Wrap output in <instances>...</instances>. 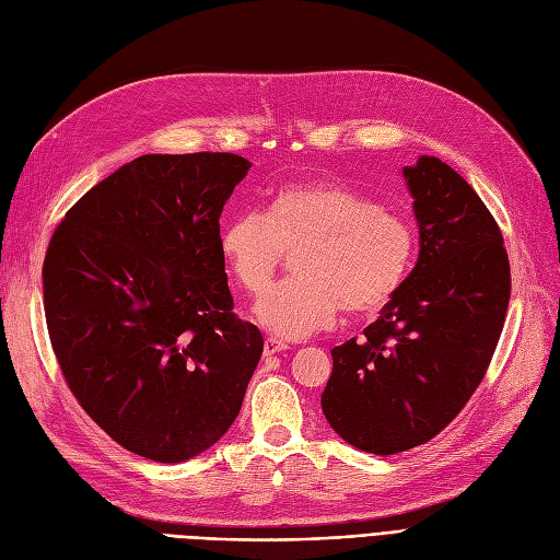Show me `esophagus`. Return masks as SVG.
I'll return each mask as SVG.
<instances>
[{
    "mask_svg": "<svg viewBox=\"0 0 560 560\" xmlns=\"http://www.w3.org/2000/svg\"><path fill=\"white\" fill-rule=\"evenodd\" d=\"M287 342H282V340H278V338H266L264 340V357L268 359V357H273V354H280V352H284L287 350Z\"/></svg>",
    "mask_w": 560,
    "mask_h": 560,
    "instance_id": "34e87169",
    "label": "esophagus"
}]
</instances>
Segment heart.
Here are the masks:
<instances>
[{
	"instance_id": "1",
	"label": "heart",
	"mask_w": 560,
	"mask_h": 560,
	"mask_svg": "<svg viewBox=\"0 0 560 560\" xmlns=\"http://www.w3.org/2000/svg\"><path fill=\"white\" fill-rule=\"evenodd\" d=\"M284 253H294V278L257 303V319L273 336L296 340L331 326L340 311H382L410 271L415 226L336 180L289 183L264 215L241 213L220 234L229 273L249 296L266 292Z\"/></svg>"
}]
</instances>
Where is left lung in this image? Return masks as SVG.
Instances as JSON below:
<instances>
[{
    "mask_svg": "<svg viewBox=\"0 0 560 560\" xmlns=\"http://www.w3.org/2000/svg\"><path fill=\"white\" fill-rule=\"evenodd\" d=\"M402 176L415 197L419 259L380 317L334 347L322 394L331 429L361 452L423 445L485 380L510 303L500 226L475 189L438 158Z\"/></svg>",
    "mask_w": 560,
    "mask_h": 560,
    "instance_id": "8db88e82",
    "label": "left lung"
}]
</instances>
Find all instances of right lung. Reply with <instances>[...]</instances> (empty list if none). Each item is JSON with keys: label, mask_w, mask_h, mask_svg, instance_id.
Segmentation results:
<instances>
[{"label": "right lung", "mask_w": 560, "mask_h": 560, "mask_svg": "<svg viewBox=\"0 0 560 560\" xmlns=\"http://www.w3.org/2000/svg\"><path fill=\"white\" fill-rule=\"evenodd\" d=\"M249 166L231 152L137 158L67 210L46 249L67 387L120 447L160 464L229 431L264 350L220 255L222 208Z\"/></svg>", "instance_id": "right-lung-1"}]
</instances>
